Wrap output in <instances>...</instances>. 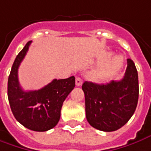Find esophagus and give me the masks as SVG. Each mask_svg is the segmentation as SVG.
<instances>
[{
    "label": "esophagus",
    "mask_w": 151,
    "mask_h": 151,
    "mask_svg": "<svg viewBox=\"0 0 151 151\" xmlns=\"http://www.w3.org/2000/svg\"><path fill=\"white\" fill-rule=\"evenodd\" d=\"M75 83H76V86H78V87H79L82 85V79L78 78V77H77L75 79Z\"/></svg>",
    "instance_id": "34e87169"
}]
</instances>
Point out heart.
Returning <instances> with one entry per match:
<instances>
[{
    "mask_svg": "<svg viewBox=\"0 0 151 151\" xmlns=\"http://www.w3.org/2000/svg\"><path fill=\"white\" fill-rule=\"evenodd\" d=\"M108 58L109 55H106L105 59ZM122 58L120 56H116L112 59H111L110 61L102 65H100L99 67L90 72L88 75L89 79H91L92 81H101V80L106 79L118 71L122 66Z\"/></svg>",
    "mask_w": 151,
    "mask_h": 151,
    "instance_id": "obj_1",
    "label": "heart"
}]
</instances>
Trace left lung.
I'll return each instance as SVG.
<instances>
[{
	"label": "left lung",
	"mask_w": 151,
	"mask_h": 151,
	"mask_svg": "<svg viewBox=\"0 0 151 151\" xmlns=\"http://www.w3.org/2000/svg\"><path fill=\"white\" fill-rule=\"evenodd\" d=\"M85 111L88 123L102 132L122 127L136 111L139 97L138 73L131 58L122 79L106 84L84 82Z\"/></svg>",
	"instance_id": "left-lung-1"
}]
</instances>
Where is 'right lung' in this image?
<instances>
[{"instance_id":"add662e5","label":"right lung","mask_w":151,"mask_h":151,"mask_svg":"<svg viewBox=\"0 0 151 151\" xmlns=\"http://www.w3.org/2000/svg\"><path fill=\"white\" fill-rule=\"evenodd\" d=\"M30 44L29 41L25 45L12 65L8 78V100L15 118L22 126L35 132H46L58 124L63 103L75 87V78L54 79L41 89L24 91L19 85L18 68Z\"/></svg>"}]
</instances>
